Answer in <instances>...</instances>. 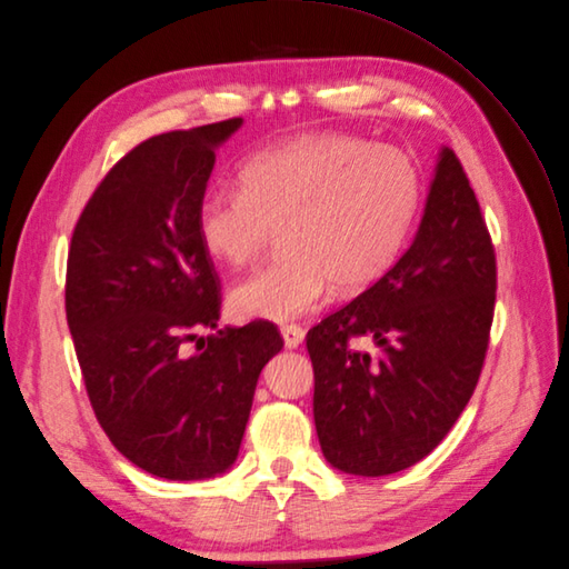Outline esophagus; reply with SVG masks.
Segmentation results:
<instances>
[{
	"label": "esophagus",
	"mask_w": 569,
	"mask_h": 569,
	"mask_svg": "<svg viewBox=\"0 0 569 569\" xmlns=\"http://www.w3.org/2000/svg\"><path fill=\"white\" fill-rule=\"evenodd\" d=\"M280 332H282L287 349H296L298 345H303V340H306V330L300 328L298 323H287V326L280 328Z\"/></svg>",
	"instance_id": "1"
}]
</instances>
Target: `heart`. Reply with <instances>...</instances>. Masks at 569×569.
Instances as JSON below:
<instances>
[{
  "label": "heart",
  "instance_id": "1",
  "mask_svg": "<svg viewBox=\"0 0 569 569\" xmlns=\"http://www.w3.org/2000/svg\"><path fill=\"white\" fill-rule=\"evenodd\" d=\"M241 183L209 190L197 209L199 241L227 266L250 263L282 229V254L229 291L241 321H289L332 291L375 287L402 257L420 209L405 151L338 130L259 149Z\"/></svg>",
  "mask_w": 569,
  "mask_h": 569
}]
</instances>
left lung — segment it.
Masks as SVG:
<instances>
[{
	"mask_svg": "<svg viewBox=\"0 0 569 569\" xmlns=\"http://www.w3.org/2000/svg\"><path fill=\"white\" fill-rule=\"evenodd\" d=\"M493 303L489 229L459 158L443 149L411 248L306 338L323 457L379 478L437 448L478 386ZM360 337L376 340L377 357L350 347Z\"/></svg>",
	"mask_w": 569,
	"mask_h": 569,
	"instance_id": "obj_1",
	"label": "left lung"
}]
</instances>
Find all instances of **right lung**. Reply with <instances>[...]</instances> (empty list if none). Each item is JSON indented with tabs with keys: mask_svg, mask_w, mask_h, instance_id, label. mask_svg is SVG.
<instances>
[{
	"mask_svg": "<svg viewBox=\"0 0 569 569\" xmlns=\"http://www.w3.org/2000/svg\"><path fill=\"white\" fill-rule=\"evenodd\" d=\"M241 123L140 142L98 183L71 237L66 321L91 409L126 459L164 480L229 469L257 379L284 347L271 321L197 340L220 319V280L197 209L216 147Z\"/></svg>",
	"mask_w": 569,
	"mask_h": 569,
	"instance_id": "1",
	"label": "right lung"
}]
</instances>
